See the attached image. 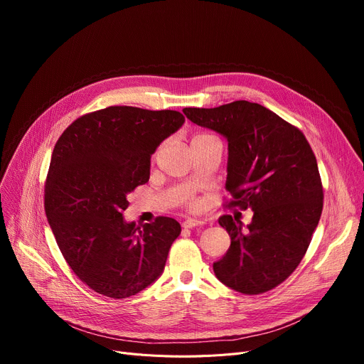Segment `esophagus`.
I'll use <instances>...</instances> for the list:
<instances>
[{"label": "esophagus", "instance_id": "34e87169", "mask_svg": "<svg viewBox=\"0 0 364 364\" xmlns=\"http://www.w3.org/2000/svg\"><path fill=\"white\" fill-rule=\"evenodd\" d=\"M199 225H203V221L196 220V218H187V220L183 223V227H184V228H195V227H199Z\"/></svg>", "mask_w": 364, "mask_h": 364}]
</instances>
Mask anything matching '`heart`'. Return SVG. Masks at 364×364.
I'll use <instances>...</instances> for the list:
<instances>
[{
	"mask_svg": "<svg viewBox=\"0 0 364 364\" xmlns=\"http://www.w3.org/2000/svg\"><path fill=\"white\" fill-rule=\"evenodd\" d=\"M203 136H205V134H200V136H196L195 139H199V137H203Z\"/></svg>",
	"mask_w": 364,
	"mask_h": 364,
	"instance_id": "1",
	"label": "heart"
}]
</instances>
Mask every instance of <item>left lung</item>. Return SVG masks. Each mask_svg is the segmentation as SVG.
Returning a JSON list of instances; mask_svg holds the SVG:
<instances>
[{"label": "left lung", "instance_id": "left-lung-1", "mask_svg": "<svg viewBox=\"0 0 364 364\" xmlns=\"http://www.w3.org/2000/svg\"><path fill=\"white\" fill-rule=\"evenodd\" d=\"M183 112L227 140L230 205L254 213L246 228L230 215L220 217L232 243L213 265L217 279L247 295L276 288L307 252L323 209L318 166L307 139L270 109L246 100Z\"/></svg>", "mask_w": 364, "mask_h": 364}]
</instances>
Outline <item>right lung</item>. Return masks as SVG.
Returning a JSON list of instances; mask_svg holds the SVG:
<instances>
[{"label":"right lung","instance_id":"add662e5","mask_svg":"<svg viewBox=\"0 0 364 364\" xmlns=\"http://www.w3.org/2000/svg\"><path fill=\"white\" fill-rule=\"evenodd\" d=\"M184 124L177 110L110 106L72 122L57 140L44 206L73 273L109 298L137 295L162 273L181 225L127 221L128 195L149 181L156 147Z\"/></svg>","mask_w":364,"mask_h":364}]
</instances>
